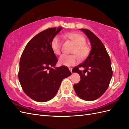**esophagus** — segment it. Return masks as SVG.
Here are the masks:
<instances>
[{"mask_svg": "<svg viewBox=\"0 0 129 129\" xmlns=\"http://www.w3.org/2000/svg\"><path fill=\"white\" fill-rule=\"evenodd\" d=\"M69 70L70 71V72L72 73V70H73L72 68H69Z\"/></svg>", "mask_w": 129, "mask_h": 129, "instance_id": "1", "label": "esophagus"}]
</instances>
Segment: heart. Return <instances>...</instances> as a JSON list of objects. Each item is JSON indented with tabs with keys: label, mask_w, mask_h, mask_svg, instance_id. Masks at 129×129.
Masks as SVG:
<instances>
[{
	"label": "heart",
	"mask_w": 129,
	"mask_h": 129,
	"mask_svg": "<svg viewBox=\"0 0 129 129\" xmlns=\"http://www.w3.org/2000/svg\"><path fill=\"white\" fill-rule=\"evenodd\" d=\"M67 36L75 43L76 47L73 51V53L75 54L62 55L59 58V63L64 66L70 67L75 64L78 61V55L80 59L85 57L89 53V48L85 44L86 39L83 35L77 33H70L67 34ZM51 48L54 54L60 55L61 53V38L59 35H56L53 38L51 42Z\"/></svg>",
	"instance_id": "b5f03b06"
}]
</instances>
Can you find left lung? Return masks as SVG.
Masks as SVG:
<instances>
[{
    "label": "left lung",
    "mask_w": 129,
    "mask_h": 129,
    "mask_svg": "<svg viewBox=\"0 0 129 129\" xmlns=\"http://www.w3.org/2000/svg\"><path fill=\"white\" fill-rule=\"evenodd\" d=\"M89 38L91 50L83 63L74 68L81 80L74 85L76 95L81 99L93 101L100 98L108 88L113 76L111 60L101 41L86 29H80ZM85 68L83 72L78 68ZM87 72V74L85 73Z\"/></svg>",
    "instance_id": "left-lung-1"
}]
</instances>
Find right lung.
I'll return each instance as SVG.
<instances>
[{
  "mask_svg": "<svg viewBox=\"0 0 129 129\" xmlns=\"http://www.w3.org/2000/svg\"><path fill=\"white\" fill-rule=\"evenodd\" d=\"M61 29L51 28L40 32L29 41L21 54L19 82L24 92L38 102L53 98L63 79L72 74L67 67H55L58 60L51 49V42Z\"/></svg>",
  "mask_w": 129,
  "mask_h": 129,
  "instance_id": "obj_1",
  "label": "right lung"
}]
</instances>
